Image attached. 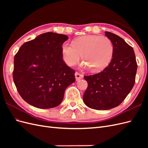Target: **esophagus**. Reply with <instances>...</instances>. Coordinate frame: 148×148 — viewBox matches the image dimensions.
Returning <instances> with one entry per match:
<instances>
[{"label": "esophagus", "mask_w": 148, "mask_h": 148, "mask_svg": "<svg viewBox=\"0 0 148 148\" xmlns=\"http://www.w3.org/2000/svg\"><path fill=\"white\" fill-rule=\"evenodd\" d=\"M75 75V78H76V80H77V81H78V80L81 79L83 78V75H82V74H80L78 72H76Z\"/></svg>", "instance_id": "obj_1"}]
</instances>
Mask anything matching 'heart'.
<instances>
[{
  "instance_id": "heart-1",
  "label": "heart",
  "mask_w": 148,
  "mask_h": 148,
  "mask_svg": "<svg viewBox=\"0 0 148 148\" xmlns=\"http://www.w3.org/2000/svg\"><path fill=\"white\" fill-rule=\"evenodd\" d=\"M62 52L64 62L69 66L75 65L82 55L84 60L82 64L83 68L99 71L110 63L114 46L107 37L85 35L76 38L72 43L64 42L62 46Z\"/></svg>"
}]
</instances>
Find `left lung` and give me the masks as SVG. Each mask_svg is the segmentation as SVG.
<instances>
[{"mask_svg":"<svg viewBox=\"0 0 148 148\" xmlns=\"http://www.w3.org/2000/svg\"><path fill=\"white\" fill-rule=\"evenodd\" d=\"M113 42L110 63L100 73L84 76L88 88L83 95L84 104L96 110H109L122 103L135 82L137 63L133 49L119 36L106 31Z\"/></svg>","mask_w":148,"mask_h":148,"instance_id":"left-lung-1","label":"left lung"}]
</instances>
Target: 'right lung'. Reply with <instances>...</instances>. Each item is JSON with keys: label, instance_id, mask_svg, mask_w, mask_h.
Segmentation results:
<instances>
[{"label": "right lung", "instance_id": "add662e5", "mask_svg": "<svg viewBox=\"0 0 148 148\" xmlns=\"http://www.w3.org/2000/svg\"><path fill=\"white\" fill-rule=\"evenodd\" d=\"M65 34L48 32L25 42L14 57L13 78L17 91L29 104L40 109L59 106L75 71L63 60Z\"/></svg>", "mask_w": 148, "mask_h": 148}]
</instances>
